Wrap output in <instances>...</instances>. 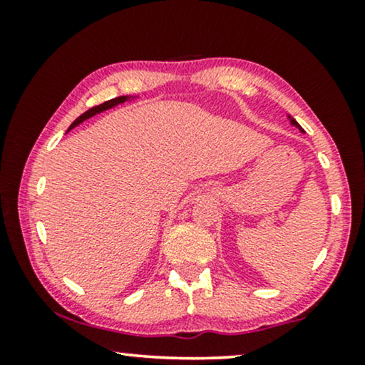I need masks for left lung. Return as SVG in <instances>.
<instances>
[{
  "label": "left lung",
  "instance_id": "8db88e82",
  "mask_svg": "<svg viewBox=\"0 0 365 365\" xmlns=\"http://www.w3.org/2000/svg\"><path fill=\"white\" fill-rule=\"evenodd\" d=\"M289 118H291V116H289ZM291 123L294 124V126H297V128H299V129H301V131H302V128H301V126H299V123L296 121V119H292V118H291Z\"/></svg>",
  "mask_w": 365,
  "mask_h": 365
}]
</instances>
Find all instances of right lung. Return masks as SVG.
<instances>
[{
  "instance_id": "add662e5",
  "label": "right lung",
  "mask_w": 365,
  "mask_h": 365,
  "mask_svg": "<svg viewBox=\"0 0 365 365\" xmlns=\"http://www.w3.org/2000/svg\"><path fill=\"white\" fill-rule=\"evenodd\" d=\"M128 99V96H119V98H114V99H109V101H106V103H103V104H99V106H93L91 109H88L86 113H83L81 116H79L76 121H74L71 126H69V129H73V128H76L78 124H81L83 121H86V119H89L91 116H94V114H98V113H103V111H106V109H109V108H113V106H118V104H121V103H124ZM68 129V131H69Z\"/></svg>"
}]
</instances>
